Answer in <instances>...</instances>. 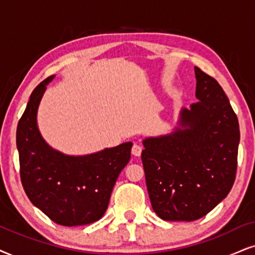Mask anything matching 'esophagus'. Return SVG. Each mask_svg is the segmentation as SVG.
Instances as JSON below:
<instances>
[{
    "instance_id": "1",
    "label": "esophagus",
    "mask_w": 255,
    "mask_h": 255,
    "mask_svg": "<svg viewBox=\"0 0 255 255\" xmlns=\"http://www.w3.org/2000/svg\"><path fill=\"white\" fill-rule=\"evenodd\" d=\"M141 153H142V146H140V144L137 143H134L133 147H131V154L135 156H140Z\"/></svg>"
}]
</instances>
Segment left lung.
<instances>
[{"mask_svg":"<svg viewBox=\"0 0 255 255\" xmlns=\"http://www.w3.org/2000/svg\"><path fill=\"white\" fill-rule=\"evenodd\" d=\"M196 104L182 109L174 133L143 140L141 154L154 212L167 221H194L233 187L239 122L222 87L195 67Z\"/></svg>","mask_w":255,"mask_h":255,"instance_id":"obj_1","label":"left lung"}]
</instances>
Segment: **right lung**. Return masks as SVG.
Returning <instances> with one entry per match:
<instances>
[{
	"mask_svg": "<svg viewBox=\"0 0 255 255\" xmlns=\"http://www.w3.org/2000/svg\"><path fill=\"white\" fill-rule=\"evenodd\" d=\"M47 77L31 93L16 130L20 176L24 192L50 220L62 226H81L105 214L119 174L130 159L133 143L85 156L64 155L46 143L38 131L36 114Z\"/></svg>",
	"mask_w": 255,
	"mask_h": 255,
	"instance_id": "obj_1",
	"label": "right lung"
}]
</instances>
